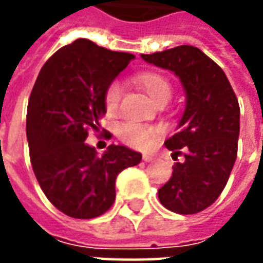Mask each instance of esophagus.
I'll return each instance as SVG.
<instances>
[{
	"instance_id": "esophagus-1",
	"label": "esophagus",
	"mask_w": 263,
	"mask_h": 263,
	"mask_svg": "<svg viewBox=\"0 0 263 263\" xmlns=\"http://www.w3.org/2000/svg\"><path fill=\"white\" fill-rule=\"evenodd\" d=\"M142 159L145 160V162H152V160H154L155 158H154V156H152V155H149V154H143Z\"/></svg>"
}]
</instances>
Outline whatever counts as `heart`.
I'll return each mask as SVG.
<instances>
[{
	"instance_id": "heart-1",
	"label": "heart",
	"mask_w": 263,
	"mask_h": 263,
	"mask_svg": "<svg viewBox=\"0 0 263 263\" xmlns=\"http://www.w3.org/2000/svg\"><path fill=\"white\" fill-rule=\"evenodd\" d=\"M135 83L148 94L154 101H167L172 94L171 81L165 76L156 71H145L135 77ZM122 97V84L120 81L109 83L104 91V105L107 112L115 115L120 108V101ZM117 135L122 143L135 149L148 148L156 138V129L151 126L141 125L137 122H125L118 128Z\"/></svg>"
}]
</instances>
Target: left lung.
Wrapping results in <instances>:
<instances>
[{
    "label": "left lung",
    "instance_id": "obj_1",
    "mask_svg": "<svg viewBox=\"0 0 263 263\" xmlns=\"http://www.w3.org/2000/svg\"><path fill=\"white\" fill-rule=\"evenodd\" d=\"M142 59L173 71L184 87L186 108L177 132L165 142L172 158L183 155V162L175 163L158 196L173 213L196 214L220 197L237 159V96L222 69L198 48L182 45Z\"/></svg>",
    "mask_w": 263,
    "mask_h": 263
}]
</instances>
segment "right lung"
<instances>
[{
  "label": "right lung",
  "instance_id": "obj_1",
  "mask_svg": "<svg viewBox=\"0 0 263 263\" xmlns=\"http://www.w3.org/2000/svg\"><path fill=\"white\" fill-rule=\"evenodd\" d=\"M134 58L77 39L43 65L32 88L26 114L32 169L49 201L69 217L87 220L108 211L118 173L142 159L122 145L97 156L84 142L90 129L100 132L105 88Z\"/></svg>",
  "mask_w": 263,
  "mask_h": 263
}]
</instances>
